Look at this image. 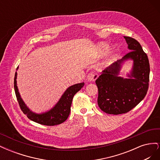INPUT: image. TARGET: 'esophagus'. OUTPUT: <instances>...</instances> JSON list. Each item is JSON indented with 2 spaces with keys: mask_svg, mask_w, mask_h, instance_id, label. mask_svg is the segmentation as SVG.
<instances>
[{
  "mask_svg": "<svg viewBox=\"0 0 160 160\" xmlns=\"http://www.w3.org/2000/svg\"><path fill=\"white\" fill-rule=\"evenodd\" d=\"M98 77V75L95 73L94 72H90L89 74H88V75L87 76V80L89 82H91V81H94L97 79V78Z\"/></svg>",
  "mask_w": 160,
  "mask_h": 160,
  "instance_id": "esophagus-1",
  "label": "esophagus"
}]
</instances>
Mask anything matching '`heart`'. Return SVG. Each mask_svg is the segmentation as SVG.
<instances>
[{"instance_id":"b5f03b06","label":"heart","mask_w":160,"mask_h":160,"mask_svg":"<svg viewBox=\"0 0 160 160\" xmlns=\"http://www.w3.org/2000/svg\"><path fill=\"white\" fill-rule=\"evenodd\" d=\"M108 45L104 42H101L98 45V49L100 52H103L105 50L108 49Z\"/></svg>"}]
</instances>
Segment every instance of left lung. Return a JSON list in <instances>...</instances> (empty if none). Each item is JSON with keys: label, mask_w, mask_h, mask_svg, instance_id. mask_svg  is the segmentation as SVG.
I'll return each instance as SVG.
<instances>
[{"label": "left lung", "mask_w": 160, "mask_h": 160, "mask_svg": "<svg viewBox=\"0 0 160 160\" xmlns=\"http://www.w3.org/2000/svg\"><path fill=\"white\" fill-rule=\"evenodd\" d=\"M124 38L132 51L103 70L95 81L98 105L108 114L128 112L143 99L148 89L150 68L148 55L138 41L129 37ZM128 60L133 61V67L128 78H123L119 76V72Z\"/></svg>", "instance_id": "left-lung-1"}]
</instances>
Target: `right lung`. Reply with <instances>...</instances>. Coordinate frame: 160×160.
<instances>
[{
	"label": "right lung",
	"instance_id": "obj_1",
	"mask_svg": "<svg viewBox=\"0 0 160 160\" xmlns=\"http://www.w3.org/2000/svg\"><path fill=\"white\" fill-rule=\"evenodd\" d=\"M18 69V67L17 70ZM17 72H16L14 79V88L17 101L22 112L27 115L28 119L33 122L41 125H49V126L61 124L68 118L71 111L72 98H73L75 94L83 88L85 84L84 83H80L70 86L62 95L61 98L54 107L46 112L36 113L31 111L22 99L17 85Z\"/></svg>",
	"mask_w": 160,
	"mask_h": 160
}]
</instances>
